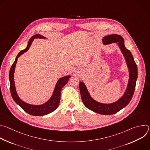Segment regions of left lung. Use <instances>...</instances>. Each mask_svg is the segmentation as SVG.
Listing matches in <instances>:
<instances>
[{
	"mask_svg": "<svg viewBox=\"0 0 150 150\" xmlns=\"http://www.w3.org/2000/svg\"><path fill=\"white\" fill-rule=\"evenodd\" d=\"M104 45H109L113 42H117L122 53H123L129 72V79L127 89L123 96L117 101L111 104H103L96 101L90 96L84 83L79 82V90L82 101L88 109L103 115H110L116 113L131 100L135 89L136 81L138 77L137 65L134 59L131 52L127 49L124 44V40L122 36L117 34H112L103 37L102 40Z\"/></svg>",
	"mask_w": 150,
	"mask_h": 150,
	"instance_id": "1",
	"label": "left lung"
}]
</instances>
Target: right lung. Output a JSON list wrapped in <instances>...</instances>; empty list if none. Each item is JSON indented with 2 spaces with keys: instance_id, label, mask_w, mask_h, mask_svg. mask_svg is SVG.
<instances>
[{
  "instance_id": "right-lung-1",
  "label": "right lung",
  "mask_w": 150,
  "mask_h": 150,
  "mask_svg": "<svg viewBox=\"0 0 150 150\" xmlns=\"http://www.w3.org/2000/svg\"><path fill=\"white\" fill-rule=\"evenodd\" d=\"M44 38L45 39L46 37L42 36L40 34H36L33 35L29 40L28 43L27 45V47L25 49L21 50L18 54L17 55L9 71V81H10V91L11 96L15 101V102L18 104L21 108H22L25 112L27 113L33 115V116H40L47 115L49 113H52L54 110H55L59 104L60 100V91L62 88V87L65 85L67 82L69 81V78L71 77V76H67L61 78L59 79L57 81L55 88L54 90L53 93L51 98L49 99V101H47L46 103L42 104V105H31L29 104L28 103H26L24 102L23 101L21 100L16 91L15 83H14V71L15 68L16 66V63L17 62L18 58L23 53L26 52L31 46V45L32 42L33 41L34 38Z\"/></svg>"
}]
</instances>
